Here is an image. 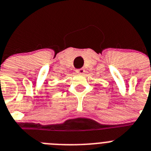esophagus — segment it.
<instances>
[{
	"instance_id": "34e87169",
	"label": "esophagus",
	"mask_w": 151,
	"mask_h": 151,
	"mask_svg": "<svg viewBox=\"0 0 151 151\" xmlns=\"http://www.w3.org/2000/svg\"><path fill=\"white\" fill-rule=\"evenodd\" d=\"M76 73H77V74H83L85 72V70L83 69V68H80V69H77V70H75Z\"/></svg>"
}]
</instances>
